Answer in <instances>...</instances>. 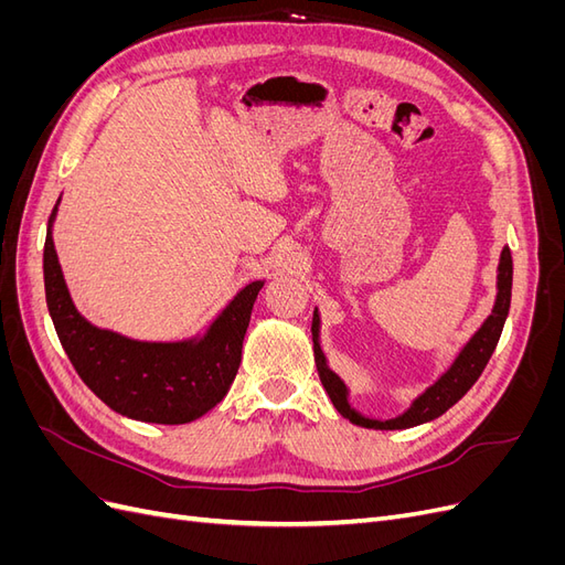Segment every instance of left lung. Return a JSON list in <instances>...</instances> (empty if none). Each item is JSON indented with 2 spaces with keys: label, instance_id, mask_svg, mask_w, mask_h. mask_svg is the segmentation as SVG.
Instances as JSON below:
<instances>
[{
  "label": "left lung",
  "instance_id": "8db88e82",
  "mask_svg": "<svg viewBox=\"0 0 565 565\" xmlns=\"http://www.w3.org/2000/svg\"><path fill=\"white\" fill-rule=\"evenodd\" d=\"M511 276H514V264H511L509 247H504L500 254V266H498V297H494V306H492L490 316L483 320L481 328L473 332V337L467 341V344L461 347L452 365L443 372L440 377L422 393V396H417L403 415L393 417V419H370L351 407L347 384L341 382L337 372L330 370L328 358H324V353L320 349V316L316 309L313 324H311L316 367H318L324 391H328L332 405L337 407V413L344 415L349 422H353L358 426H365V429L393 431V429H409V426L431 422L446 413V409H450L476 384V380L481 377V372L486 370L494 347H498L504 320L509 316Z\"/></svg>",
  "mask_w": 565,
  "mask_h": 565
}]
</instances>
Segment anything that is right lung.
Here are the masks:
<instances>
[{
  "label": "right lung",
  "instance_id": "add662e5",
  "mask_svg": "<svg viewBox=\"0 0 565 565\" xmlns=\"http://www.w3.org/2000/svg\"><path fill=\"white\" fill-rule=\"evenodd\" d=\"M58 202L46 228L44 292L56 334L82 382L129 419L188 424L210 413L224 401L241 367L243 339L264 280L243 287L202 337L139 341L100 330L75 309L67 292L51 237Z\"/></svg>",
  "mask_w": 565,
  "mask_h": 565
}]
</instances>
